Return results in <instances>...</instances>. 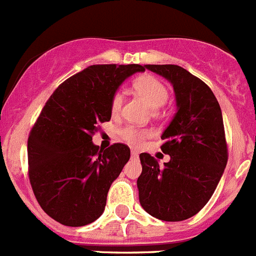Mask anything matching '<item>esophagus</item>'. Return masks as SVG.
Instances as JSON below:
<instances>
[{"label": "esophagus", "mask_w": 256, "mask_h": 256, "mask_svg": "<svg viewBox=\"0 0 256 256\" xmlns=\"http://www.w3.org/2000/svg\"><path fill=\"white\" fill-rule=\"evenodd\" d=\"M130 155H132L133 159H136V158H138V152H137V151H136V150L130 151Z\"/></svg>", "instance_id": "34e87169"}]
</instances>
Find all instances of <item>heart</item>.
Returning <instances> with one entry per match:
<instances>
[{
  "mask_svg": "<svg viewBox=\"0 0 256 256\" xmlns=\"http://www.w3.org/2000/svg\"><path fill=\"white\" fill-rule=\"evenodd\" d=\"M134 91L144 98L152 108H159L164 106L169 100V90L156 76L150 74L140 76L133 80ZM123 106V94L115 91L110 100V110L112 114H118ZM119 136L123 141L130 144H140L148 136V130H140L134 126H126L119 130Z\"/></svg>",
  "mask_w": 256,
  "mask_h": 256,
  "instance_id": "1",
  "label": "heart"
}]
</instances>
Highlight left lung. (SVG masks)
<instances>
[{
    "label": "left lung",
    "instance_id": "1",
    "mask_svg": "<svg viewBox=\"0 0 256 256\" xmlns=\"http://www.w3.org/2000/svg\"><path fill=\"white\" fill-rule=\"evenodd\" d=\"M173 84L177 114L164 130V166L140 155V202L155 218L180 222L198 214L212 196L228 160L224 124L216 96L200 78L178 65H144Z\"/></svg>",
    "mask_w": 256,
    "mask_h": 256
}]
</instances>
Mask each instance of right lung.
Returning <instances> with one entry per match:
<instances>
[{"instance_id": "add662e5", "label": "right lung", "mask_w": 256, "mask_h": 256, "mask_svg": "<svg viewBox=\"0 0 256 256\" xmlns=\"http://www.w3.org/2000/svg\"><path fill=\"white\" fill-rule=\"evenodd\" d=\"M138 64L91 65L61 83L50 96L28 137V176L47 216L69 227L96 220L105 210L112 183L130 150L92 144L100 123L110 120V100Z\"/></svg>"}]
</instances>
